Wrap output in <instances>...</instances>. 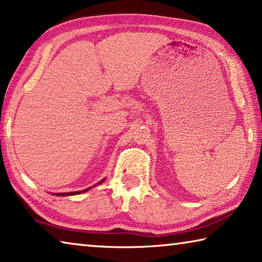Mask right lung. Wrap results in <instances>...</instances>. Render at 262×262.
Here are the masks:
<instances>
[{"mask_svg": "<svg viewBox=\"0 0 262 262\" xmlns=\"http://www.w3.org/2000/svg\"><path fill=\"white\" fill-rule=\"evenodd\" d=\"M105 179H106V178H104L103 180H100L99 183H98V184H96L95 186H97V185L101 184V183H103V181H105ZM92 187H94V186H92ZM89 189H91V187H88V188L83 189V190H77V192H68V193H54V195H56V196H69V195H77V194H82V193H84V192H86V190H89Z\"/></svg>", "mask_w": 262, "mask_h": 262, "instance_id": "1", "label": "right lung"}]
</instances>
